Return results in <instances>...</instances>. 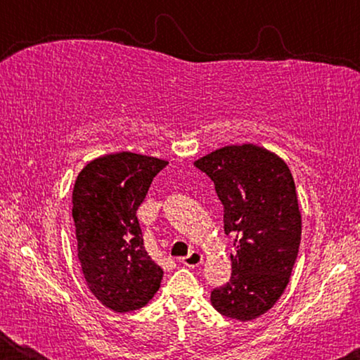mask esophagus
Wrapping results in <instances>:
<instances>
[{
  "instance_id": "esophagus-1",
  "label": "esophagus",
  "mask_w": 360,
  "mask_h": 360,
  "mask_svg": "<svg viewBox=\"0 0 360 360\" xmlns=\"http://www.w3.org/2000/svg\"><path fill=\"white\" fill-rule=\"evenodd\" d=\"M181 262H182V265H184V266L195 268V266L203 264V254L198 252V251H192L191 254L187 255V257H182Z\"/></svg>"
}]
</instances>
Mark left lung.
Masks as SVG:
<instances>
[{
	"label": "left lung",
	"instance_id": "obj_1",
	"mask_svg": "<svg viewBox=\"0 0 360 360\" xmlns=\"http://www.w3.org/2000/svg\"><path fill=\"white\" fill-rule=\"evenodd\" d=\"M214 182L224 231L233 235L230 281L211 304L231 319L265 314L288 288L302 240V214L289 167L255 144L225 146L193 162Z\"/></svg>",
	"mask_w": 360,
	"mask_h": 360
}]
</instances>
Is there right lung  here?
I'll use <instances>...</instances> for the list:
<instances>
[{
	"label": "right lung",
	"mask_w": 360,
	"mask_h": 360,
	"mask_svg": "<svg viewBox=\"0 0 360 360\" xmlns=\"http://www.w3.org/2000/svg\"><path fill=\"white\" fill-rule=\"evenodd\" d=\"M167 160L135 152L94 158L72 188L77 257L89 289L115 313L154 298L163 270L144 249L136 211Z\"/></svg>",
	"instance_id": "right-lung-1"
}]
</instances>
